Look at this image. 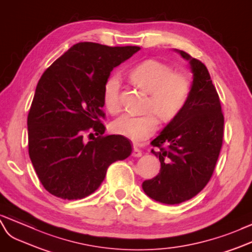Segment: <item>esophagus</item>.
Here are the masks:
<instances>
[{
    "instance_id": "34e87169",
    "label": "esophagus",
    "mask_w": 252,
    "mask_h": 252,
    "mask_svg": "<svg viewBox=\"0 0 252 252\" xmlns=\"http://www.w3.org/2000/svg\"><path fill=\"white\" fill-rule=\"evenodd\" d=\"M132 156L135 157V158H139L143 156V152H141V150H139L137 147H133V152H132Z\"/></svg>"
}]
</instances>
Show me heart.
<instances>
[{
	"mask_svg": "<svg viewBox=\"0 0 252 252\" xmlns=\"http://www.w3.org/2000/svg\"><path fill=\"white\" fill-rule=\"evenodd\" d=\"M131 80L149 94L146 108L152 112L141 116L125 114L113 121L112 131L135 143L146 140L156 132L158 118L168 122L183 111L190 94V81L180 72H173L169 64L157 60H147L130 71ZM107 111H120V79L117 74L107 77L102 90Z\"/></svg>",
	"mask_w": 252,
	"mask_h": 252,
	"instance_id": "heart-1",
	"label": "heart"
}]
</instances>
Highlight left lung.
Segmentation results:
<instances>
[{
	"label": "left lung",
	"mask_w": 252,
	"mask_h": 252,
	"mask_svg": "<svg viewBox=\"0 0 252 252\" xmlns=\"http://www.w3.org/2000/svg\"><path fill=\"white\" fill-rule=\"evenodd\" d=\"M189 62L190 94L183 111L151 141L158 150L160 170L146 180L143 189L165 204H179L195 197L209 183L222 146L223 115L220 101L204 63L177 50ZM165 147H163V145Z\"/></svg>",
	"instance_id": "left-lung-1"
}]
</instances>
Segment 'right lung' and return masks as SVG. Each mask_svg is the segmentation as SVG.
Listing matches in <instances>:
<instances>
[{"instance_id": "right-lung-1", "label": "right lung", "mask_w": 252, "mask_h": 252, "mask_svg": "<svg viewBox=\"0 0 252 252\" xmlns=\"http://www.w3.org/2000/svg\"><path fill=\"white\" fill-rule=\"evenodd\" d=\"M139 49L79 42L41 75L28 116L29 154L50 193L85 198L98 189L109 165L132 153L126 137L103 135L102 90L112 70ZM89 129L98 137L88 142L83 134Z\"/></svg>"}]
</instances>
